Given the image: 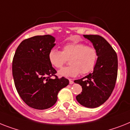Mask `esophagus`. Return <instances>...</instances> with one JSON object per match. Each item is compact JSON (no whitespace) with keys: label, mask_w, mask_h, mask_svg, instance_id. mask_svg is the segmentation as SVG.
<instances>
[{"label":"esophagus","mask_w":130,"mask_h":130,"mask_svg":"<svg viewBox=\"0 0 130 130\" xmlns=\"http://www.w3.org/2000/svg\"><path fill=\"white\" fill-rule=\"evenodd\" d=\"M69 83H70V84H74V81H73L72 80H71V79H70Z\"/></svg>","instance_id":"1"}]
</instances>
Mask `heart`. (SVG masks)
Listing matches in <instances>:
<instances>
[{"label":"heart","instance_id":"b5f03b06","mask_svg":"<svg viewBox=\"0 0 130 130\" xmlns=\"http://www.w3.org/2000/svg\"><path fill=\"white\" fill-rule=\"evenodd\" d=\"M98 54L94 47L81 42H69L62 46V50L52 48L48 52V60L56 68H61L70 59V66L58 72L59 76L76 77L82 73L86 74L93 70Z\"/></svg>","mask_w":130,"mask_h":130}]
</instances>
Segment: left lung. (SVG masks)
I'll use <instances>...</instances> for the list:
<instances>
[{"mask_svg": "<svg viewBox=\"0 0 130 130\" xmlns=\"http://www.w3.org/2000/svg\"><path fill=\"white\" fill-rule=\"evenodd\" d=\"M92 42L98 54L94 72L84 78L74 80L82 88L77 101L86 108L103 104L111 96L118 76V56L111 45L99 35H84Z\"/></svg>", "mask_w": 130, "mask_h": 130, "instance_id": "8db88e82", "label": "left lung"}]
</instances>
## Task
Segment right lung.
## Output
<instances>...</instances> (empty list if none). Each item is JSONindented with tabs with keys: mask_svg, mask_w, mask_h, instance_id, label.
<instances>
[{
	"mask_svg": "<svg viewBox=\"0 0 130 130\" xmlns=\"http://www.w3.org/2000/svg\"><path fill=\"white\" fill-rule=\"evenodd\" d=\"M51 35L35 36L24 40L12 60V76L17 92L28 106L45 110L55 104L58 94L69 80L56 75L48 60V52L56 44ZM54 76L52 78L51 77Z\"/></svg>",
	"mask_w": 130,
	"mask_h": 130,
	"instance_id": "add662e5",
	"label": "right lung"
}]
</instances>
